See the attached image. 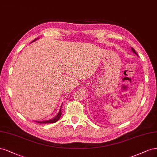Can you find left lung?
<instances>
[{"label":"left lung","mask_w":157,"mask_h":157,"mask_svg":"<svg viewBox=\"0 0 157 157\" xmlns=\"http://www.w3.org/2000/svg\"><path fill=\"white\" fill-rule=\"evenodd\" d=\"M131 49H132V52H134V53L136 55H138L137 53H136V52L135 51V49H134L133 48H131Z\"/></svg>","instance_id":"obj_1"}]
</instances>
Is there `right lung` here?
<instances>
[{
    "label": "right lung",
    "instance_id": "add662e5",
    "mask_svg": "<svg viewBox=\"0 0 157 157\" xmlns=\"http://www.w3.org/2000/svg\"><path fill=\"white\" fill-rule=\"evenodd\" d=\"M38 38H36V39H34L33 41H32L31 42V43L32 42H34L35 40H36ZM62 105H63V104H62ZM61 108H62V105H61V107H60V109H59V113H57V115L55 116V117H54V118H53V119H50V120H48V121H35V122H36V123H41V124H47V123H55V122H57V121H59V119H60V116H61V114H62V113H61Z\"/></svg>",
    "mask_w": 157,
    "mask_h": 157
}]
</instances>
